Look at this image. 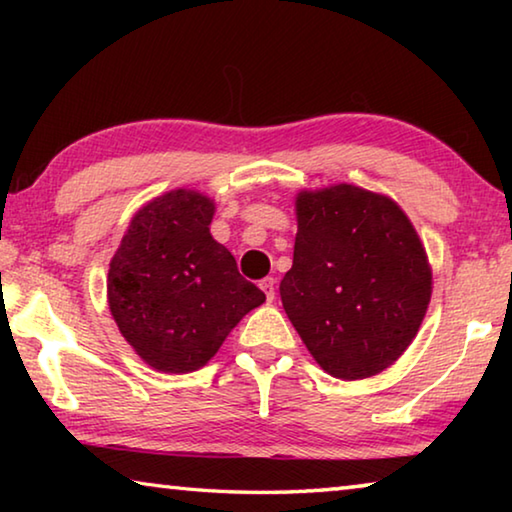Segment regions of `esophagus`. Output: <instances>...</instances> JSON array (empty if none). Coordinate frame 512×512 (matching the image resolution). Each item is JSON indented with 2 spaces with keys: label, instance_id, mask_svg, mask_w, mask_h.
Returning a JSON list of instances; mask_svg holds the SVG:
<instances>
[{
  "label": "esophagus",
  "instance_id": "obj_1",
  "mask_svg": "<svg viewBox=\"0 0 512 512\" xmlns=\"http://www.w3.org/2000/svg\"><path fill=\"white\" fill-rule=\"evenodd\" d=\"M259 287H262V291L266 293V300L268 302L275 298V280H273V277H266V280L259 282Z\"/></svg>",
  "mask_w": 512,
  "mask_h": 512
}]
</instances>
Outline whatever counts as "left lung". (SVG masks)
Masks as SVG:
<instances>
[{
    "mask_svg": "<svg viewBox=\"0 0 512 512\" xmlns=\"http://www.w3.org/2000/svg\"><path fill=\"white\" fill-rule=\"evenodd\" d=\"M293 266L282 307L327 375H379L402 357L427 314L431 264L391 196L339 183L296 194Z\"/></svg>",
    "mask_w": 512,
    "mask_h": 512,
    "instance_id": "obj_1",
    "label": "left lung"
}]
</instances>
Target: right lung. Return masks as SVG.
Here are the masks:
<instances>
[{
    "label": "right lung",
    "mask_w": 512,
    "mask_h": 512,
    "mask_svg": "<svg viewBox=\"0 0 512 512\" xmlns=\"http://www.w3.org/2000/svg\"><path fill=\"white\" fill-rule=\"evenodd\" d=\"M214 212V198L196 189L155 196L135 212L110 259V314L155 370L203 368L239 320L266 300L212 237Z\"/></svg>",
    "instance_id": "right-lung-1"
}]
</instances>
